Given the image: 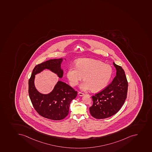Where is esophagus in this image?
Instances as JSON below:
<instances>
[{
  "label": "esophagus",
  "mask_w": 152,
  "mask_h": 152,
  "mask_svg": "<svg viewBox=\"0 0 152 152\" xmlns=\"http://www.w3.org/2000/svg\"><path fill=\"white\" fill-rule=\"evenodd\" d=\"M78 94L79 96H83L84 95H85L84 93H83L80 92H78Z\"/></svg>",
  "instance_id": "obj_1"
}]
</instances>
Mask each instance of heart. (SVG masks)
<instances>
[{
	"instance_id": "obj_1",
	"label": "heart",
	"mask_w": 152,
	"mask_h": 152,
	"mask_svg": "<svg viewBox=\"0 0 152 152\" xmlns=\"http://www.w3.org/2000/svg\"><path fill=\"white\" fill-rule=\"evenodd\" d=\"M112 75V67L102 61L91 58L77 60L76 67L71 66L67 72V77L71 86L77 85L83 78L80 85L82 90L92 89L99 92L107 87Z\"/></svg>"
}]
</instances>
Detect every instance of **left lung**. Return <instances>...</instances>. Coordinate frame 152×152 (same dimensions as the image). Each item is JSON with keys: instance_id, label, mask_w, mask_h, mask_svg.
Wrapping results in <instances>:
<instances>
[{"instance_id": "8db88e82", "label": "left lung", "mask_w": 152, "mask_h": 152, "mask_svg": "<svg viewBox=\"0 0 152 152\" xmlns=\"http://www.w3.org/2000/svg\"><path fill=\"white\" fill-rule=\"evenodd\" d=\"M116 75L109 85L92 96L93 103L90 113L96 119L108 118L119 111L126 99L128 83L125 71L113 62Z\"/></svg>"}]
</instances>
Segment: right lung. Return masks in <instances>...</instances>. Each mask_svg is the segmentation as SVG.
Here are the masks:
<instances>
[{
  "mask_svg": "<svg viewBox=\"0 0 152 152\" xmlns=\"http://www.w3.org/2000/svg\"><path fill=\"white\" fill-rule=\"evenodd\" d=\"M62 61V58L54 59L38 64L33 70L28 81L29 96L34 109L42 116L53 120H60L67 116L71 101L77 96V92L65 82L58 81L51 92L42 94L35 88L34 80L36 74L45 69L62 78L63 75V71L61 68Z\"/></svg>",
  "mask_w": 152,
  "mask_h": 152,
  "instance_id": "add662e5",
  "label": "right lung"
}]
</instances>
